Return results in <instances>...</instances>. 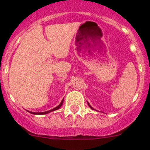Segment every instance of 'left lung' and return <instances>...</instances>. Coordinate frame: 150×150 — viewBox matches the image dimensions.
I'll use <instances>...</instances> for the list:
<instances>
[{
  "label": "left lung",
  "mask_w": 150,
  "mask_h": 150,
  "mask_svg": "<svg viewBox=\"0 0 150 150\" xmlns=\"http://www.w3.org/2000/svg\"><path fill=\"white\" fill-rule=\"evenodd\" d=\"M88 105H89V107H90V108H91V109L94 110V108H93V107H92V106H91V105H90V103H88Z\"/></svg>",
  "instance_id": "obj_1"
}]
</instances>
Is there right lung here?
<instances>
[{
	"label": "right lung",
	"instance_id": "right-lung-1",
	"mask_svg": "<svg viewBox=\"0 0 150 150\" xmlns=\"http://www.w3.org/2000/svg\"><path fill=\"white\" fill-rule=\"evenodd\" d=\"M63 101H64V99H62V101H61V103H59V105H57V107H55V108H53V109H51V110H50V111H45V112H31V111H29V113H32V114H37V115L46 114V113H49L52 112V111H56V110L59 109V108H60L61 106H62V103H63Z\"/></svg>",
	"mask_w": 150,
	"mask_h": 150
}]
</instances>
